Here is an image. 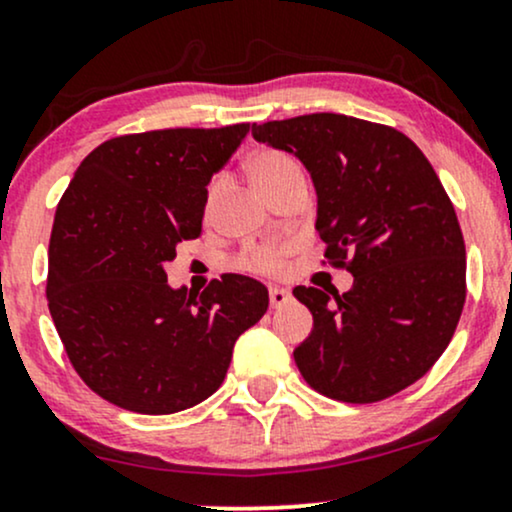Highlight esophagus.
<instances>
[{"label":"esophagus","mask_w":512,"mask_h":512,"mask_svg":"<svg viewBox=\"0 0 512 512\" xmlns=\"http://www.w3.org/2000/svg\"><path fill=\"white\" fill-rule=\"evenodd\" d=\"M289 301H291L289 289H281V286H272V289H269V305H272V308H281V305H286Z\"/></svg>","instance_id":"esophagus-1"}]
</instances>
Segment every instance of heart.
<instances>
[{
	"instance_id": "b5f03b06",
	"label": "heart",
	"mask_w": 512,
	"mask_h": 512,
	"mask_svg": "<svg viewBox=\"0 0 512 512\" xmlns=\"http://www.w3.org/2000/svg\"><path fill=\"white\" fill-rule=\"evenodd\" d=\"M245 170H248V178L257 192H262L264 197L272 195L274 190H279L286 182L303 178L301 163L296 161L291 154L279 149H260L255 151L245 163ZM221 180H214L207 190V214L216 209V202H219L221 195ZM284 262V250L274 248V245H262V248H252L248 255L243 257V264L252 272H276Z\"/></svg>"
}]
</instances>
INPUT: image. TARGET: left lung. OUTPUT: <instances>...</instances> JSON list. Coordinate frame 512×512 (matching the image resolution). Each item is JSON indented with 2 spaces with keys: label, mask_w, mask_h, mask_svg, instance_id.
<instances>
[{
  "label": "left lung",
  "mask_w": 512,
  "mask_h": 512,
  "mask_svg": "<svg viewBox=\"0 0 512 512\" xmlns=\"http://www.w3.org/2000/svg\"><path fill=\"white\" fill-rule=\"evenodd\" d=\"M252 137L303 163L325 257L354 274L342 296L293 289L313 313L293 351L305 383L368 404L424 378L467 296L460 223L428 158L397 129L334 113L252 125Z\"/></svg>",
  "instance_id": "left-lung-1"
}]
</instances>
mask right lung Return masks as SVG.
Here are the masks:
<instances>
[{
  "label": "right lung",
  "mask_w": 512,
  "mask_h": 512,
  "mask_svg": "<svg viewBox=\"0 0 512 512\" xmlns=\"http://www.w3.org/2000/svg\"><path fill=\"white\" fill-rule=\"evenodd\" d=\"M250 125L156 129L103 142L76 168L50 236L48 305L81 380L117 407L175 414L214 395L236 339L269 308L243 274L202 296L168 284L166 262L202 233L211 175Z\"/></svg>",
  "instance_id": "right-lung-1"
}]
</instances>
